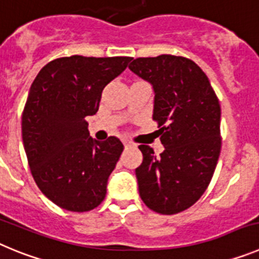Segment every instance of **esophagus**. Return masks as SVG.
Instances as JSON below:
<instances>
[{"mask_svg": "<svg viewBox=\"0 0 259 259\" xmlns=\"http://www.w3.org/2000/svg\"><path fill=\"white\" fill-rule=\"evenodd\" d=\"M123 144H124L125 148H128V146H135V144L132 141L127 140V139H123Z\"/></svg>", "mask_w": 259, "mask_h": 259, "instance_id": "34e87169", "label": "esophagus"}]
</instances>
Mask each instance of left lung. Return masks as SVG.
Instances as JSON below:
<instances>
[{
  "instance_id": "left-lung-1",
  "label": "left lung",
  "mask_w": 259,
  "mask_h": 259,
  "mask_svg": "<svg viewBox=\"0 0 259 259\" xmlns=\"http://www.w3.org/2000/svg\"><path fill=\"white\" fill-rule=\"evenodd\" d=\"M128 67L154 88L153 120L164 146L159 155L139 146V193L153 211L178 214L200 200L214 175L222 148L219 100L205 72L185 57L136 58Z\"/></svg>"
}]
</instances>
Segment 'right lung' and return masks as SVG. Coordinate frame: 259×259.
I'll list each match as a JSON object with an SVG mask.
<instances>
[{
  "label": "right lung",
  "mask_w": 259,
  "mask_h": 259,
  "mask_svg": "<svg viewBox=\"0 0 259 259\" xmlns=\"http://www.w3.org/2000/svg\"><path fill=\"white\" fill-rule=\"evenodd\" d=\"M131 59L62 57L32 83L22 114L23 145L35 183L62 209L89 211L105 200L124 146L114 136L93 140L85 118L97 113L104 88Z\"/></svg>",
  "instance_id": "1"
}]
</instances>
